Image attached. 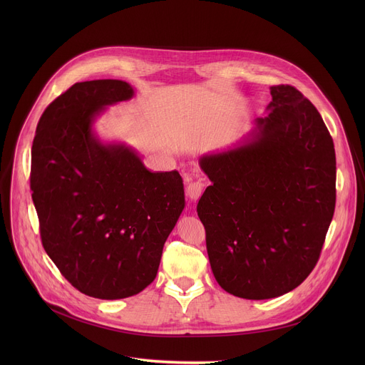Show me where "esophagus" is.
Masks as SVG:
<instances>
[{"mask_svg": "<svg viewBox=\"0 0 365 365\" xmlns=\"http://www.w3.org/2000/svg\"><path fill=\"white\" fill-rule=\"evenodd\" d=\"M203 180L202 179H195V180H189L187 186H186V195L192 199V200H196L202 192H203Z\"/></svg>", "mask_w": 365, "mask_h": 365, "instance_id": "34e87169", "label": "esophagus"}]
</instances>
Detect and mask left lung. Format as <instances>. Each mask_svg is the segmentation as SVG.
Returning <instances> with one entry per match:
<instances>
[{
	"mask_svg": "<svg viewBox=\"0 0 365 365\" xmlns=\"http://www.w3.org/2000/svg\"><path fill=\"white\" fill-rule=\"evenodd\" d=\"M266 117L234 148L207 154L197 203L218 284L251 300L282 296L315 269L336 200L332 137L300 91L270 88Z\"/></svg>",
	"mask_w": 365,
	"mask_h": 365,
	"instance_id": "1",
	"label": "left lung"
}]
</instances>
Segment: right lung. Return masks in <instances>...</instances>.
<instances>
[{"mask_svg": "<svg viewBox=\"0 0 365 365\" xmlns=\"http://www.w3.org/2000/svg\"><path fill=\"white\" fill-rule=\"evenodd\" d=\"M124 81L78 82L44 110L31 147L30 189L41 244L81 293L124 299L158 274L183 207L178 170L150 172L124 144H103L92 124L133 98Z\"/></svg>", "mask_w": 365, "mask_h": 365, "instance_id": "obj_1", "label": "right lung"}]
</instances>
